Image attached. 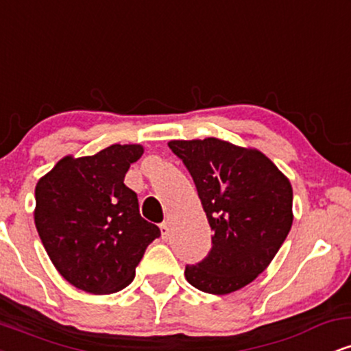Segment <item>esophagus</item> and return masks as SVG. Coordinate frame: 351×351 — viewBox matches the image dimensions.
<instances>
[{
  "label": "esophagus",
  "mask_w": 351,
  "mask_h": 351,
  "mask_svg": "<svg viewBox=\"0 0 351 351\" xmlns=\"http://www.w3.org/2000/svg\"><path fill=\"white\" fill-rule=\"evenodd\" d=\"M160 231H162V237L163 239H168L171 234V229H170V224L168 223H162L160 224Z\"/></svg>",
  "instance_id": "esophagus-1"
}]
</instances>
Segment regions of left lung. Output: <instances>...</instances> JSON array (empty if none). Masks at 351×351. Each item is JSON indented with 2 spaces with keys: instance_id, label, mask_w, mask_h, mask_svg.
<instances>
[{
  "instance_id": "obj_1",
  "label": "left lung",
  "mask_w": 351,
  "mask_h": 351,
  "mask_svg": "<svg viewBox=\"0 0 351 351\" xmlns=\"http://www.w3.org/2000/svg\"><path fill=\"white\" fill-rule=\"evenodd\" d=\"M191 173L206 213L211 251L184 277L199 291L226 295L267 269L292 228V184L263 152L226 140H171Z\"/></svg>"
}]
</instances>
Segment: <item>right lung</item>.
<instances>
[{
	"label": "right lung",
	"mask_w": 351,
	"mask_h": 351,
	"mask_svg": "<svg viewBox=\"0 0 351 351\" xmlns=\"http://www.w3.org/2000/svg\"><path fill=\"white\" fill-rule=\"evenodd\" d=\"M143 155L138 143L67 155L36 184L34 223L47 256L74 287L94 295L127 287L145 249L160 236L140 216L125 173Z\"/></svg>",
	"instance_id": "right-lung-1"
}]
</instances>
